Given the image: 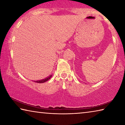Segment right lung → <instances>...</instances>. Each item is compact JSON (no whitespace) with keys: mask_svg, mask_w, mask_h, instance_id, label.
<instances>
[{"mask_svg":"<svg viewBox=\"0 0 125 125\" xmlns=\"http://www.w3.org/2000/svg\"><path fill=\"white\" fill-rule=\"evenodd\" d=\"M51 77H52V75H51L43 79H42L40 80H37V81H33V82H36V83H45V82H47V80H49Z\"/></svg>","mask_w":125,"mask_h":125,"instance_id":"right-lung-1","label":"right lung"}]
</instances>
